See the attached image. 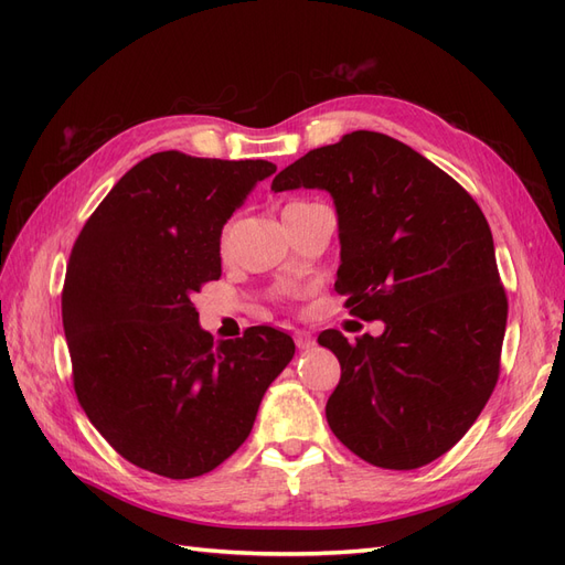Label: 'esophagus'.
I'll return each mask as SVG.
<instances>
[{"label":"esophagus","instance_id":"34e87169","mask_svg":"<svg viewBox=\"0 0 565 565\" xmlns=\"http://www.w3.org/2000/svg\"><path fill=\"white\" fill-rule=\"evenodd\" d=\"M295 344H297V349L313 347V334L311 332H303V330L295 332Z\"/></svg>","mask_w":565,"mask_h":565}]
</instances>
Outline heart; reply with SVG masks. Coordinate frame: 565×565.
Here are the masks:
<instances>
[{
    "label": "heart",
    "mask_w": 565,
    "mask_h": 565,
    "mask_svg": "<svg viewBox=\"0 0 565 565\" xmlns=\"http://www.w3.org/2000/svg\"><path fill=\"white\" fill-rule=\"evenodd\" d=\"M301 204H306V202H289L285 210H292V207H301Z\"/></svg>",
    "instance_id": "heart-1"
}]
</instances>
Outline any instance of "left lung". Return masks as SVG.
I'll use <instances>...</instances> for the list:
<instances>
[{"label": "left lung", "mask_w": 565, "mask_h": 565, "mask_svg": "<svg viewBox=\"0 0 565 565\" xmlns=\"http://www.w3.org/2000/svg\"><path fill=\"white\" fill-rule=\"evenodd\" d=\"M301 185L337 204V295L386 324L355 341L320 332L341 365L330 429L374 467L419 469L469 431L500 377L509 303L488 221L452 177L380 131L309 150L270 188Z\"/></svg>", "instance_id": "obj_1"}]
</instances>
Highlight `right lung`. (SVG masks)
I'll return each instance as SVG.
<instances>
[{
	"label": "right lung",
	"instance_id": "1",
	"mask_svg": "<svg viewBox=\"0 0 565 565\" xmlns=\"http://www.w3.org/2000/svg\"><path fill=\"white\" fill-rule=\"evenodd\" d=\"M273 172L266 160L156 152L113 185L73 245L61 311L77 401L146 471L216 469L292 361V337L268 324L216 344L191 301L221 276V228Z\"/></svg>",
	"mask_w": 565,
	"mask_h": 565
}]
</instances>
